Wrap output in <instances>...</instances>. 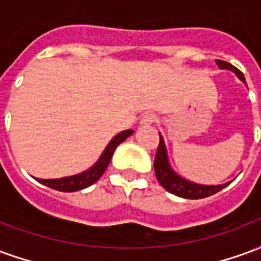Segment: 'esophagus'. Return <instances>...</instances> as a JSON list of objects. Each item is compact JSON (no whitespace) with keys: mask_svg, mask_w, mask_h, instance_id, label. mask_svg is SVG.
Segmentation results:
<instances>
[{"mask_svg":"<svg viewBox=\"0 0 261 261\" xmlns=\"http://www.w3.org/2000/svg\"><path fill=\"white\" fill-rule=\"evenodd\" d=\"M155 121H156V116L152 113H147L142 116V119L140 123H141L142 125H149L152 124V123H155Z\"/></svg>","mask_w":261,"mask_h":261,"instance_id":"obj_1","label":"esophagus"}]
</instances>
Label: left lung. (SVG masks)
<instances>
[{"mask_svg": "<svg viewBox=\"0 0 261 261\" xmlns=\"http://www.w3.org/2000/svg\"><path fill=\"white\" fill-rule=\"evenodd\" d=\"M217 64L221 69H229L232 72H235L236 76L245 82V76L239 69L233 67L226 61L222 60H217ZM246 84V82H245ZM159 147L155 155V162H153V168H155V175L156 179L161 183V186L166 189L168 192L175 194V196L183 197V198H190V200H198V198H204V197H210L215 194V193L221 192L224 187H226L229 183L225 185H218V186H205V185H198L194 181L186 180L185 177H181L176 173L175 170L170 168L169 159H168V152H166V145L162 136L159 134Z\"/></svg>", "mask_w": 261, "mask_h": 261, "instance_id": "1", "label": "left lung"}]
</instances>
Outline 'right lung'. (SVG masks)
I'll use <instances>...</instances> for the list:
<instances>
[{
  "instance_id": "obj_1",
  "label": "right lung",
  "mask_w": 261,
  "mask_h": 261,
  "mask_svg": "<svg viewBox=\"0 0 261 261\" xmlns=\"http://www.w3.org/2000/svg\"><path fill=\"white\" fill-rule=\"evenodd\" d=\"M133 133H134L133 130H125L121 131L120 134H117L112 141L109 142V145L103 151V153L100 155V158H99L96 164L93 165L92 168H89L88 170H85V172H82V173L68 176V177H61V179H36V180L40 181L44 186L54 189V190H59V192L71 193L86 189V187H89L95 181L100 179V176L105 173V170L108 168L110 159L113 156L116 148L119 147V144H121Z\"/></svg>"
}]
</instances>
